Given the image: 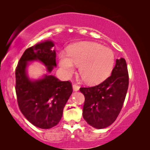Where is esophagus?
<instances>
[{
	"instance_id": "obj_1",
	"label": "esophagus",
	"mask_w": 150,
	"mask_h": 150,
	"mask_svg": "<svg viewBox=\"0 0 150 150\" xmlns=\"http://www.w3.org/2000/svg\"><path fill=\"white\" fill-rule=\"evenodd\" d=\"M72 87H73V90L74 91H79V89H80V87L79 85H73V86H72Z\"/></svg>"
}]
</instances>
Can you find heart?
I'll use <instances>...</instances> for the list:
<instances>
[{
  "label": "heart",
  "instance_id": "1",
  "mask_svg": "<svg viewBox=\"0 0 150 150\" xmlns=\"http://www.w3.org/2000/svg\"><path fill=\"white\" fill-rule=\"evenodd\" d=\"M115 54L111 49L95 42H80L69 46L67 54H59V64L65 77H70L79 65L83 81L96 84L105 80L111 72Z\"/></svg>",
  "mask_w": 150,
  "mask_h": 150
}]
</instances>
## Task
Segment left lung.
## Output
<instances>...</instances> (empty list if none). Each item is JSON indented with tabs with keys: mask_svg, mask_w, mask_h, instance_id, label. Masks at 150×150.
Instances as JSON below:
<instances>
[{
	"mask_svg": "<svg viewBox=\"0 0 150 150\" xmlns=\"http://www.w3.org/2000/svg\"><path fill=\"white\" fill-rule=\"evenodd\" d=\"M128 67L124 58L117 59L111 75L100 85L81 87L85 96L83 116L88 124L102 129L111 125L120 114L128 88Z\"/></svg>",
	"mask_w": 150,
	"mask_h": 150,
	"instance_id": "obj_1",
	"label": "left lung"
}]
</instances>
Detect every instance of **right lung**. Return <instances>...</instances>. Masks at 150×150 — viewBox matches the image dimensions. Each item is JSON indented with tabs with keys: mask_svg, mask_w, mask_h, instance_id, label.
Instances as JSON below:
<instances>
[{
	"mask_svg": "<svg viewBox=\"0 0 150 150\" xmlns=\"http://www.w3.org/2000/svg\"><path fill=\"white\" fill-rule=\"evenodd\" d=\"M54 42L46 40L26 49L16 69V92L20 111L35 126L49 129L58 124L63 108L72 93L69 81H61L51 75L57 67ZM40 61L47 67L48 74L42 79L28 77L29 62Z\"/></svg>",
	"mask_w": 150,
	"mask_h": 150,
	"instance_id": "1",
	"label": "right lung"
}]
</instances>
